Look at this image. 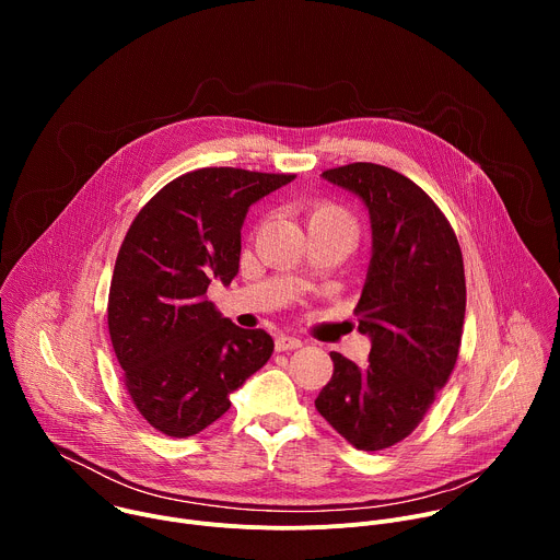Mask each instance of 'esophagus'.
Masks as SVG:
<instances>
[{"instance_id": "esophagus-1", "label": "esophagus", "mask_w": 560, "mask_h": 560, "mask_svg": "<svg viewBox=\"0 0 560 560\" xmlns=\"http://www.w3.org/2000/svg\"><path fill=\"white\" fill-rule=\"evenodd\" d=\"M275 348H277L279 352L296 350V348H301V339L290 337V335H279V337H277V341H275Z\"/></svg>"}]
</instances>
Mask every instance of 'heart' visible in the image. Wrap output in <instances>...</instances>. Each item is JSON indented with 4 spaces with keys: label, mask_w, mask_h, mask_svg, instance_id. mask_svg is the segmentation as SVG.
Masks as SVG:
<instances>
[{
    "label": "heart",
    "mask_w": 560,
    "mask_h": 560,
    "mask_svg": "<svg viewBox=\"0 0 560 560\" xmlns=\"http://www.w3.org/2000/svg\"><path fill=\"white\" fill-rule=\"evenodd\" d=\"M328 219H343V221H350L348 212L332 206V203H318L316 208H312L310 212V223L312 221H328Z\"/></svg>",
    "instance_id": "heart-1"
}]
</instances>
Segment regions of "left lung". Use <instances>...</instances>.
<instances>
[{"mask_svg":"<svg viewBox=\"0 0 560 560\" xmlns=\"http://www.w3.org/2000/svg\"><path fill=\"white\" fill-rule=\"evenodd\" d=\"M322 177L359 197L370 214L372 255L354 314L372 348L365 365L332 352V378L314 406L352 447L376 452L421 423L454 370L463 257L443 212L401 173L359 162Z\"/></svg>","mask_w":560,"mask_h":560,"instance_id":"1","label":"left lung"}]
</instances>
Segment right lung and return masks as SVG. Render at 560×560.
<instances>
[{
  "label": "right lung",
  "instance_id": "1",
  "mask_svg": "<svg viewBox=\"0 0 560 560\" xmlns=\"http://www.w3.org/2000/svg\"><path fill=\"white\" fill-rule=\"evenodd\" d=\"M294 175L201 168L159 190L135 217L117 255L108 330L141 417L188 439L230 408L275 350L266 330L225 318L206 290L238 272L242 228L253 203Z\"/></svg>",
  "mask_w": 560,
  "mask_h": 560
}]
</instances>
